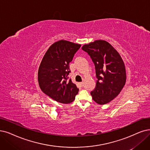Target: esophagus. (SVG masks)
I'll return each mask as SVG.
<instances>
[{"label":"esophagus","mask_w":150,"mask_h":150,"mask_svg":"<svg viewBox=\"0 0 150 150\" xmlns=\"http://www.w3.org/2000/svg\"><path fill=\"white\" fill-rule=\"evenodd\" d=\"M79 84H80V85H81L82 87H83V82H80V83H79Z\"/></svg>","instance_id":"34e87169"}]
</instances>
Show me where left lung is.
Wrapping results in <instances>:
<instances>
[{
    "label": "left lung",
    "mask_w": 150,
    "mask_h": 150,
    "mask_svg": "<svg viewBox=\"0 0 150 150\" xmlns=\"http://www.w3.org/2000/svg\"><path fill=\"white\" fill-rule=\"evenodd\" d=\"M82 49L91 57L95 64L96 87L91 92L92 99L105 105L115 98L126 81V72L119 53L110 43L97 40L83 45Z\"/></svg>",
    "instance_id": "1"
}]
</instances>
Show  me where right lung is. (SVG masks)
<instances>
[{
    "label": "right lung",
    "mask_w": 150,
    "mask_h": 150,
    "mask_svg": "<svg viewBox=\"0 0 150 150\" xmlns=\"http://www.w3.org/2000/svg\"><path fill=\"white\" fill-rule=\"evenodd\" d=\"M81 45L61 40L53 44L44 55L38 71L40 89L51 98L61 103L75 99L79 88L68 79L69 63Z\"/></svg>",
    "instance_id": "obj_1"
}]
</instances>
